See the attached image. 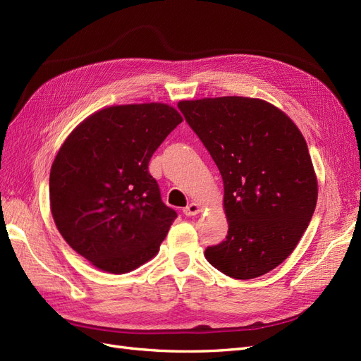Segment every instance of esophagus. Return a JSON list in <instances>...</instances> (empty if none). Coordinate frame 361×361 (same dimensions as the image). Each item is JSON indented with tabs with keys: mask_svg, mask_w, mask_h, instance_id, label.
I'll list each match as a JSON object with an SVG mask.
<instances>
[{
	"mask_svg": "<svg viewBox=\"0 0 361 361\" xmlns=\"http://www.w3.org/2000/svg\"><path fill=\"white\" fill-rule=\"evenodd\" d=\"M202 212V206L199 203H190L187 207L183 209V214L187 216H194Z\"/></svg>",
	"mask_w": 361,
	"mask_h": 361,
	"instance_id": "esophagus-1",
	"label": "esophagus"
}]
</instances>
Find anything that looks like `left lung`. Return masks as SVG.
<instances>
[{
    "label": "left lung",
    "mask_w": 361,
    "mask_h": 361,
    "mask_svg": "<svg viewBox=\"0 0 361 361\" xmlns=\"http://www.w3.org/2000/svg\"><path fill=\"white\" fill-rule=\"evenodd\" d=\"M178 106L224 185L228 232L204 257L238 280L267 274L297 247L318 200V178L301 130L285 111L257 97H203Z\"/></svg>",
    "instance_id": "left-lung-1"
}]
</instances>
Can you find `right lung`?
I'll use <instances>...</instances> for the list:
<instances>
[{
	"mask_svg": "<svg viewBox=\"0 0 361 361\" xmlns=\"http://www.w3.org/2000/svg\"><path fill=\"white\" fill-rule=\"evenodd\" d=\"M182 120L162 102L111 105L59 149L49 173L54 223L97 269L126 274L158 255L178 214L162 203L149 161Z\"/></svg>",
	"mask_w": 361,
	"mask_h": 361,
	"instance_id": "add662e5",
	"label": "right lung"
}]
</instances>
